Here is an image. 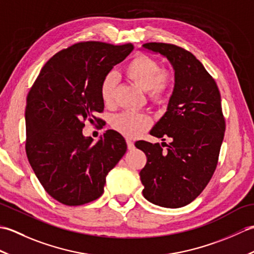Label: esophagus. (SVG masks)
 <instances>
[{
	"instance_id": "1",
	"label": "esophagus",
	"mask_w": 254,
	"mask_h": 254,
	"mask_svg": "<svg viewBox=\"0 0 254 254\" xmlns=\"http://www.w3.org/2000/svg\"><path fill=\"white\" fill-rule=\"evenodd\" d=\"M127 149H130V150H132V149H134V143L131 141V139H127Z\"/></svg>"
}]
</instances>
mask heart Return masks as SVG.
Returning <instances> with one entry per match:
<instances>
[{"label": "heart", "mask_w": 254, "mask_h": 254, "mask_svg": "<svg viewBox=\"0 0 254 254\" xmlns=\"http://www.w3.org/2000/svg\"><path fill=\"white\" fill-rule=\"evenodd\" d=\"M126 77L137 87L146 91L150 102L160 105L165 102L174 89L175 77L168 68H160L159 62L147 55H137L123 67ZM118 79L113 73L106 74L99 87L100 98L107 107L115 104ZM111 126L127 137H136L152 126V118L146 113L124 111L112 118Z\"/></svg>", "instance_id": "b5f03b06"}]
</instances>
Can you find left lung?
Instances as JSON below:
<instances>
[{"label":"left lung","mask_w":254,"mask_h":254,"mask_svg":"<svg viewBox=\"0 0 254 254\" xmlns=\"http://www.w3.org/2000/svg\"><path fill=\"white\" fill-rule=\"evenodd\" d=\"M143 47L166 57L175 69L168 109L150 131L156 137L168 136L171 143L166 151L158 143H135L147 157L139 171L143 195L159 206L182 207L202 193L216 169L226 130L220 93L191 52L163 42Z\"/></svg>","instance_id":"left-lung-1"}]
</instances>
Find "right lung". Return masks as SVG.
<instances>
[{"label": "right lung", "instance_id": "1", "mask_svg": "<svg viewBox=\"0 0 254 254\" xmlns=\"http://www.w3.org/2000/svg\"><path fill=\"white\" fill-rule=\"evenodd\" d=\"M134 46L82 41L56 53L26 99V154L47 193L68 206L93 202L106 177L127 152L120 133L107 131L97 143L83 135L85 121L99 123L102 78Z\"/></svg>", "mask_w": 254, "mask_h": 254}]
</instances>
